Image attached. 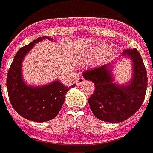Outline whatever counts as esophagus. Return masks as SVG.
I'll return each instance as SVG.
<instances>
[{
	"label": "esophagus",
	"mask_w": 153,
	"mask_h": 153,
	"mask_svg": "<svg viewBox=\"0 0 153 153\" xmlns=\"http://www.w3.org/2000/svg\"><path fill=\"white\" fill-rule=\"evenodd\" d=\"M85 82V79H83V77H79V78H78V79L76 80V84L78 85V86H79V85H81L82 82Z\"/></svg>",
	"instance_id": "34e87169"
}]
</instances>
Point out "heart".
<instances>
[{
    "mask_svg": "<svg viewBox=\"0 0 153 153\" xmlns=\"http://www.w3.org/2000/svg\"><path fill=\"white\" fill-rule=\"evenodd\" d=\"M94 55H95V52H94V51H92L91 53H90V56H91V57H93Z\"/></svg>",
    "mask_w": 153,
    "mask_h": 153,
    "instance_id": "heart-1",
    "label": "heart"
}]
</instances>
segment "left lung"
Wrapping results in <instances>:
<instances>
[{
    "mask_svg": "<svg viewBox=\"0 0 153 153\" xmlns=\"http://www.w3.org/2000/svg\"><path fill=\"white\" fill-rule=\"evenodd\" d=\"M123 57L133 62V77L126 85L114 82L113 63L85 71L83 78L92 81L95 91L89 98V105L94 115L101 121L121 122L133 116L145 100L148 86L147 71L140 54L136 48L126 49Z\"/></svg>",
    "mask_w": 153,
    "mask_h": 153,
    "instance_id": "left-lung-1",
    "label": "left lung"
}]
</instances>
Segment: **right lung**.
<instances>
[{"label":"right lung","instance_id":"add662e5","mask_svg":"<svg viewBox=\"0 0 153 153\" xmlns=\"http://www.w3.org/2000/svg\"><path fill=\"white\" fill-rule=\"evenodd\" d=\"M45 39L53 40L51 37L42 36L21 48L16 54L7 76L8 98L13 109L23 117L36 122L55 118L64 103L66 93L75 86V84L65 86L58 80L42 86H31L25 82L21 72L23 59L35 44Z\"/></svg>","mask_w":153,"mask_h":153}]
</instances>
